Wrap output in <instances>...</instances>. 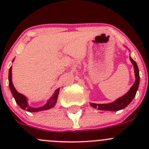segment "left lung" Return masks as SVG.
<instances>
[{"label":"left lung","instance_id":"8db88e82","mask_svg":"<svg viewBox=\"0 0 149 149\" xmlns=\"http://www.w3.org/2000/svg\"><path fill=\"white\" fill-rule=\"evenodd\" d=\"M130 60L133 63V68H134L135 76H136V81L133 85L132 86L131 88H130L128 91L126 93L123 97H120L115 101L112 102L111 103L108 104H95V103H90L92 107L95 109H99V110H104V111H118L120 109L125 108L127 105L129 104L133 100V98L136 96L137 90L139 88V82H140V76H139V70L138 68L137 63L136 61L132 59L131 57L130 56Z\"/></svg>","mask_w":149,"mask_h":149}]
</instances>
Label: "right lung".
Masks as SVG:
<instances>
[{
	"label": "right lung",
	"instance_id": "add662e5",
	"mask_svg": "<svg viewBox=\"0 0 149 149\" xmlns=\"http://www.w3.org/2000/svg\"><path fill=\"white\" fill-rule=\"evenodd\" d=\"M13 61H14V59L13 60L12 62H13ZM8 85H9L10 90L12 93V95L14 97L16 102L18 104V105L22 109L29 112H40V111L47 110V109L54 107L55 104L57 102L58 94H59L60 88H58L55 90L52 97L47 100V103L45 105L40 107H30L28 104L26 97L24 95H23V94L18 92L16 90V88H14V86H13V83H12V66L9 68V72H8Z\"/></svg>",
	"mask_w": 149,
	"mask_h": 149
}]
</instances>
